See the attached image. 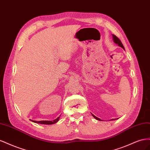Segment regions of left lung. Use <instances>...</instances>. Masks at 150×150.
<instances>
[{"label":"left lung","instance_id":"1","mask_svg":"<svg viewBox=\"0 0 150 150\" xmlns=\"http://www.w3.org/2000/svg\"><path fill=\"white\" fill-rule=\"evenodd\" d=\"M112 38H113V40H114V42H115V43H116V44L118 45V46H119L120 47H122L123 49H125V47H124V46H123V45H122V42H121V40H120L118 38H117L115 35L112 34ZM93 115V116L96 120H99V121H102L101 119L98 118V117H97L96 116H95L94 115Z\"/></svg>","mask_w":150,"mask_h":150}]
</instances>
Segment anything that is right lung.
<instances>
[{
	"label": "right lung",
	"instance_id": "right-lung-1",
	"mask_svg": "<svg viewBox=\"0 0 150 150\" xmlns=\"http://www.w3.org/2000/svg\"><path fill=\"white\" fill-rule=\"evenodd\" d=\"M59 117H58L57 118H56L54 121H34V120H31V121L34 122H35V123H39V124H43V125H52L57 122L59 121Z\"/></svg>",
	"mask_w": 150,
	"mask_h": 150
}]
</instances>
